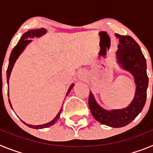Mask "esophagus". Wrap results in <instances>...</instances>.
<instances>
[{"label": "esophagus", "instance_id": "34e87169", "mask_svg": "<svg viewBox=\"0 0 153 153\" xmlns=\"http://www.w3.org/2000/svg\"><path fill=\"white\" fill-rule=\"evenodd\" d=\"M79 77H80L81 79H83V78H84V76H83V74H81V75L79 76Z\"/></svg>", "mask_w": 153, "mask_h": 153}]
</instances>
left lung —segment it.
I'll list each match as a JSON object with an SVG mask.
<instances>
[{
	"label": "left lung",
	"instance_id": "obj_1",
	"mask_svg": "<svg viewBox=\"0 0 153 153\" xmlns=\"http://www.w3.org/2000/svg\"><path fill=\"white\" fill-rule=\"evenodd\" d=\"M120 44L117 51L118 63L134 76L136 90L135 97L129 106L122 109L105 110L96 102L92 93L89 95V106L93 117L101 123L118 128L130 123L143 110L146 101L149 78L146 61L140 45L130 36L116 34Z\"/></svg>",
	"mask_w": 153,
	"mask_h": 153
}]
</instances>
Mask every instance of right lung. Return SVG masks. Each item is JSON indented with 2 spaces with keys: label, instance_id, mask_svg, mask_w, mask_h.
I'll return each mask as SVG.
<instances>
[{
  "label": "right lung",
  "instance_id": "1",
  "mask_svg": "<svg viewBox=\"0 0 153 153\" xmlns=\"http://www.w3.org/2000/svg\"><path fill=\"white\" fill-rule=\"evenodd\" d=\"M47 30L46 29L44 28H40V29H32V30H28L27 32L26 33H24L23 34V36H21V38L20 39L19 42L17 43V45L14 47V48L13 49V51H11V53H10V58H9V64H8V67H7V84L9 83V78H10V73H11V70L12 68L13 67V64L15 63V61L17 60V59L18 58L19 55L21 54L22 51H24L25 47L29 43H30L31 40L28 38H31V37H34V36H40L42 35H44V33H46ZM74 84H72L70 86V87L69 88L68 91H67V95L69 93V92L71 90L72 87L74 86ZM8 93V92H7ZM9 102H10V105L11 106V104H10V100H9ZM62 111V108L60 109V112L56 115V117H55L53 120L51 121V122L48 123H46V124H43V125H39V126H33V125H30V124H26L24 122V124H26L27 126L30 127V128H33V129H43V128H47V127H49L53 125L57 121V120L59 119L60 117V115Z\"/></svg>",
  "mask_w": 153,
  "mask_h": 153
}]
</instances>
